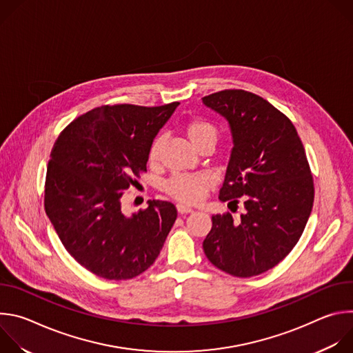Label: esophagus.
Wrapping results in <instances>:
<instances>
[{
    "label": "esophagus",
    "instance_id": "obj_1",
    "mask_svg": "<svg viewBox=\"0 0 353 353\" xmlns=\"http://www.w3.org/2000/svg\"><path fill=\"white\" fill-rule=\"evenodd\" d=\"M177 211H179V214H191V212H194V210L192 208H190V207H185V205H183V204H177Z\"/></svg>",
    "mask_w": 353,
    "mask_h": 353
}]
</instances>
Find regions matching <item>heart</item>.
Returning <instances> with one entry per match:
<instances>
[{"instance_id": "obj_1", "label": "heart", "mask_w": 353, "mask_h": 353, "mask_svg": "<svg viewBox=\"0 0 353 353\" xmlns=\"http://www.w3.org/2000/svg\"><path fill=\"white\" fill-rule=\"evenodd\" d=\"M184 132L194 146H198L205 141L216 139V128L205 119L195 117L184 124ZM162 148V138L158 137L152 141L148 150V162L155 163L159 158ZM212 185L211 177L205 174H174L165 183V191L169 196L181 204L192 205L203 199Z\"/></svg>"}]
</instances>
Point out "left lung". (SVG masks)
<instances>
[{
  "label": "left lung",
  "instance_id": "8db88e82",
  "mask_svg": "<svg viewBox=\"0 0 353 353\" xmlns=\"http://www.w3.org/2000/svg\"><path fill=\"white\" fill-rule=\"evenodd\" d=\"M229 123L233 148L219 191L221 201L239 203V221L212 216L203 247L219 270L239 278L278 265L303 233L314 201V184L303 143L292 121L265 99L243 89L203 97Z\"/></svg>",
  "mask_w": 353,
  "mask_h": 353
}]
</instances>
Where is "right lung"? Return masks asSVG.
I'll return each mask as SVG.
<instances>
[{
	"instance_id": "right-lung-1",
	"label": "right lung",
	"mask_w": 353,
	"mask_h": 353,
	"mask_svg": "<svg viewBox=\"0 0 353 353\" xmlns=\"http://www.w3.org/2000/svg\"><path fill=\"white\" fill-rule=\"evenodd\" d=\"M179 102L100 106L68 124L50 154L44 210L70 256L105 279H131L158 259L177 218L169 201L127 216L121 196Z\"/></svg>"
}]
</instances>
